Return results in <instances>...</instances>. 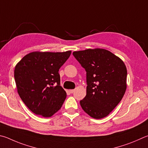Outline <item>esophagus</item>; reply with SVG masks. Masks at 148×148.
<instances>
[{"label": "esophagus", "mask_w": 148, "mask_h": 148, "mask_svg": "<svg viewBox=\"0 0 148 148\" xmlns=\"http://www.w3.org/2000/svg\"><path fill=\"white\" fill-rule=\"evenodd\" d=\"M69 92L71 93H73L74 92V89H71V90H69Z\"/></svg>", "instance_id": "esophagus-1"}]
</instances>
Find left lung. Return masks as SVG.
Wrapping results in <instances>:
<instances>
[{
	"mask_svg": "<svg viewBox=\"0 0 148 148\" xmlns=\"http://www.w3.org/2000/svg\"><path fill=\"white\" fill-rule=\"evenodd\" d=\"M73 55L87 72V94L80 101L81 107L93 119H103L116 107L125 92V65L119 57L103 48L75 51Z\"/></svg>",
	"mask_w": 148,
	"mask_h": 148,
	"instance_id": "obj_1",
	"label": "left lung"
}]
</instances>
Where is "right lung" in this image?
<instances>
[{
	"label": "right lung",
	"instance_id": "add662e5",
	"mask_svg": "<svg viewBox=\"0 0 148 148\" xmlns=\"http://www.w3.org/2000/svg\"><path fill=\"white\" fill-rule=\"evenodd\" d=\"M71 54L64 52H32L15 67L17 92L34 114L48 118L62 107L66 93L60 86L59 69Z\"/></svg>",
	"mask_w": 148,
	"mask_h": 148
}]
</instances>
